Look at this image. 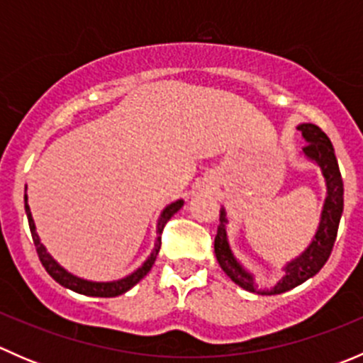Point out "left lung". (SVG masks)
<instances>
[{
  "mask_svg": "<svg viewBox=\"0 0 363 363\" xmlns=\"http://www.w3.org/2000/svg\"><path fill=\"white\" fill-rule=\"evenodd\" d=\"M296 130H300L302 138L306 140V147L302 149V155L311 163L316 164L320 168L321 175H323L327 196H325L323 208H321L316 233L311 239L309 246L298 256H295L294 259L286 262V265L283 267V277L272 288H259L258 283H256L255 274L250 269H246L242 262L237 258L228 240L226 226H228L230 219L225 207H221V216H219L218 235L214 239V252L219 267L233 283L239 284L242 290L256 295L284 294V291L294 290L298 284L306 283L307 279L316 276L321 267L327 263L332 247H334L335 237H337L339 221L344 208V186L337 160H335L334 145H332L330 138L316 124L302 123L296 126Z\"/></svg>",
  "mask_w": 363,
  "mask_h": 363,
  "instance_id": "8db88e82",
  "label": "left lung"
}]
</instances>
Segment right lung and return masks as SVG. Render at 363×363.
<instances>
[{"mask_svg": "<svg viewBox=\"0 0 363 363\" xmlns=\"http://www.w3.org/2000/svg\"><path fill=\"white\" fill-rule=\"evenodd\" d=\"M184 205V200H175V202L168 203L167 207L161 211L158 221H156V239H155V247H152L151 255L147 256L144 263L138 267L137 270H133L131 274H128L126 277H121V279L116 281H89L84 279V277L75 276V274L68 272L63 265L56 262L52 258L47 247L43 246L42 240H40V235L36 233V226L35 221H33L31 216V208L28 205V195H24V208H26V216H28V223H29V230H31V237L33 242H35L36 252H38V258L42 262V265L45 267V270L49 272V276L52 277L56 283H60L61 286L68 288V290L75 291V294L80 295H87V296H101V298H108V296H117L126 294L128 290L135 286L142 277L147 276L149 270L152 269L156 262V256H158L160 247H161V232H163V226L167 225L168 219L175 214L177 211H181V207Z\"/></svg>", "mask_w": 363, "mask_h": 363, "instance_id": "right-lung-1", "label": "right lung"}]
</instances>
